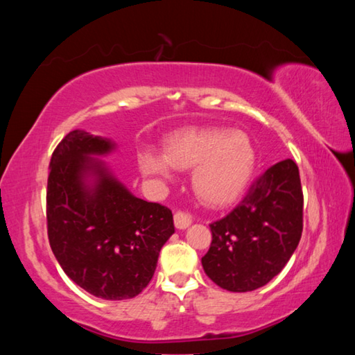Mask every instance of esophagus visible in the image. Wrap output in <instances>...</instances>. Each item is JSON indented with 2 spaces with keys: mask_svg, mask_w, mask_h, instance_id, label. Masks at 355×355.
<instances>
[{
  "mask_svg": "<svg viewBox=\"0 0 355 355\" xmlns=\"http://www.w3.org/2000/svg\"><path fill=\"white\" fill-rule=\"evenodd\" d=\"M173 222H175V227L180 228V230H183V228L189 227L191 222H192V216L186 211H177L173 214Z\"/></svg>",
  "mask_w": 355,
  "mask_h": 355,
  "instance_id": "esophagus-1",
  "label": "esophagus"
}]
</instances>
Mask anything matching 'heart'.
I'll list each match as a JSON object with an SVG mask.
<instances>
[{
  "label": "heart",
  "instance_id": "heart-1",
  "mask_svg": "<svg viewBox=\"0 0 355 355\" xmlns=\"http://www.w3.org/2000/svg\"><path fill=\"white\" fill-rule=\"evenodd\" d=\"M137 164L146 175L169 180L172 167L192 172V189L202 203L219 208L235 202L249 183L255 150L243 131L191 127L167 137L164 155L141 150Z\"/></svg>",
  "mask_w": 355,
  "mask_h": 355
}]
</instances>
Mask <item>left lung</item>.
I'll list each match as a JSON object with an SVG mask.
<instances>
[{"label":"left lung","mask_w":355,"mask_h":355,"mask_svg":"<svg viewBox=\"0 0 355 355\" xmlns=\"http://www.w3.org/2000/svg\"><path fill=\"white\" fill-rule=\"evenodd\" d=\"M304 194L297 164L284 159L258 177L225 218L209 224L205 274L228 291L245 293L272 280L302 235Z\"/></svg>","instance_id":"left-lung-1"}]
</instances>
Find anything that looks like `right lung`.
Listing matches in <instances>:
<instances>
[{
	"label": "right lung",
	"instance_id": "add662e5",
	"mask_svg": "<svg viewBox=\"0 0 355 355\" xmlns=\"http://www.w3.org/2000/svg\"><path fill=\"white\" fill-rule=\"evenodd\" d=\"M112 147L83 130L58 144L48 173L46 228L53 254L78 286L122 300L148 285L175 227L169 208L137 199L91 158Z\"/></svg>",
	"mask_w": 355,
	"mask_h": 355
}]
</instances>
